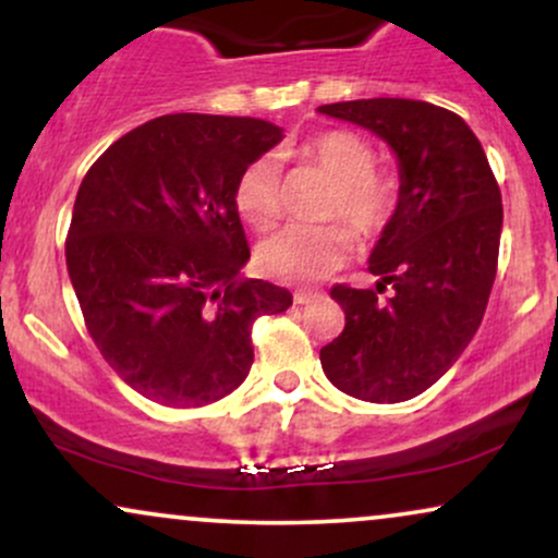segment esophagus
I'll use <instances>...</instances> for the list:
<instances>
[{
  "instance_id": "obj_1",
  "label": "esophagus",
  "mask_w": 558,
  "mask_h": 558,
  "mask_svg": "<svg viewBox=\"0 0 558 558\" xmlns=\"http://www.w3.org/2000/svg\"><path fill=\"white\" fill-rule=\"evenodd\" d=\"M315 299H319L317 291H296V293H293V301H296V304H310V301H315Z\"/></svg>"
}]
</instances>
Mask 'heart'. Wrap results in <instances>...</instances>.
Segmentation results:
<instances>
[{
	"instance_id": "1",
	"label": "heart",
	"mask_w": 558,
	"mask_h": 558,
	"mask_svg": "<svg viewBox=\"0 0 558 558\" xmlns=\"http://www.w3.org/2000/svg\"><path fill=\"white\" fill-rule=\"evenodd\" d=\"M304 165H312L332 181L325 202V220L345 222L364 241L375 239L393 222L401 204V181L396 172L377 170V151L360 133H315L296 149ZM233 202L241 220L254 230H270L283 215V189L275 159L259 157L246 165L235 181ZM354 239L343 226L288 228L259 248L262 272L286 283H310L349 259Z\"/></svg>"
}]
</instances>
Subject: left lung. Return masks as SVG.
Listing matches in <instances>:
<instances>
[{"label": "left lung", "instance_id": "1", "mask_svg": "<svg viewBox=\"0 0 558 558\" xmlns=\"http://www.w3.org/2000/svg\"><path fill=\"white\" fill-rule=\"evenodd\" d=\"M319 112L388 141L401 172L399 213L369 257L380 283L330 288L345 325L319 362L354 399H414L462 356L483 323L498 267L501 189L475 133L444 107L386 96ZM386 287L391 299L383 302Z\"/></svg>", "mask_w": 558, "mask_h": 558}]
</instances>
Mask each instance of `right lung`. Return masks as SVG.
Wrapping results in <instances>:
<instances>
[{"label":"right lung","instance_id":"add662e5","mask_svg":"<svg viewBox=\"0 0 558 558\" xmlns=\"http://www.w3.org/2000/svg\"><path fill=\"white\" fill-rule=\"evenodd\" d=\"M283 138L257 118L162 114L88 168L65 239L88 336L133 390L162 407L213 403L246 380L252 328L293 304L243 280L233 189Z\"/></svg>","mask_w":558,"mask_h":558}]
</instances>
